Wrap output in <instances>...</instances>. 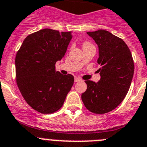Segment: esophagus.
<instances>
[{
    "mask_svg": "<svg viewBox=\"0 0 147 147\" xmlns=\"http://www.w3.org/2000/svg\"><path fill=\"white\" fill-rule=\"evenodd\" d=\"M81 79L78 77H76L75 78V82H78V81H81Z\"/></svg>",
    "mask_w": 147,
    "mask_h": 147,
    "instance_id": "1",
    "label": "esophagus"
}]
</instances>
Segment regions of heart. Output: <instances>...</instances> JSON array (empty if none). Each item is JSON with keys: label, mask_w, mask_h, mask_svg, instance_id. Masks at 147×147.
<instances>
[{"label": "heart", "mask_w": 147, "mask_h": 147, "mask_svg": "<svg viewBox=\"0 0 147 147\" xmlns=\"http://www.w3.org/2000/svg\"><path fill=\"white\" fill-rule=\"evenodd\" d=\"M89 45H91L90 43H88V42H84V44H83V47H85V46H89Z\"/></svg>", "instance_id": "1"}]
</instances>
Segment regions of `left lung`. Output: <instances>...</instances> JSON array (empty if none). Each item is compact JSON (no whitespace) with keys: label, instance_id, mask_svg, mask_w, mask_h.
Instances as JSON below:
<instances>
[{"label":"left lung","instance_id":"1","mask_svg":"<svg viewBox=\"0 0 147 147\" xmlns=\"http://www.w3.org/2000/svg\"><path fill=\"white\" fill-rule=\"evenodd\" d=\"M97 43L100 79L85 81L86 92L81 95L84 106L95 114L113 110L123 101L134 75V61L129 47L121 38L107 30L86 32Z\"/></svg>","mask_w":147,"mask_h":147}]
</instances>
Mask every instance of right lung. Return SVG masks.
<instances>
[{
	"mask_svg": "<svg viewBox=\"0 0 147 147\" xmlns=\"http://www.w3.org/2000/svg\"><path fill=\"white\" fill-rule=\"evenodd\" d=\"M72 32L43 29L28 35L15 57L16 81L30 107L50 114L63 106L74 84L73 75L55 71L66 52Z\"/></svg>",
	"mask_w": 147,
	"mask_h": 147,
	"instance_id": "right-lung-1",
	"label": "right lung"
}]
</instances>
